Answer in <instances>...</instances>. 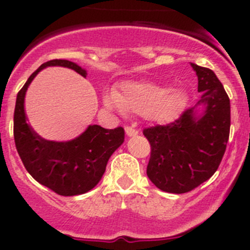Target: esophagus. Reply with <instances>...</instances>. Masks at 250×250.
<instances>
[{"mask_svg": "<svg viewBox=\"0 0 250 250\" xmlns=\"http://www.w3.org/2000/svg\"><path fill=\"white\" fill-rule=\"evenodd\" d=\"M125 134H127V137H137L138 134H139V132H138L137 129H134V128L133 127H125Z\"/></svg>", "mask_w": 250, "mask_h": 250, "instance_id": "1", "label": "esophagus"}]
</instances>
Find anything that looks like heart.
<instances>
[{"label": "heart", "mask_w": 250, "mask_h": 250, "mask_svg": "<svg viewBox=\"0 0 250 250\" xmlns=\"http://www.w3.org/2000/svg\"><path fill=\"white\" fill-rule=\"evenodd\" d=\"M107 107L120 112L143 115L151 122L166 125L175 121L188 105L186 93L167 89L152 82H125L117 90L104 97Z\"/></svg>", "instance_id": "1"}]
</instances>
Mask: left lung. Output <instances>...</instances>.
I'll use <instances>...</instances> for the list:
<instances>
[{"label":"left lung","instance_id":"obj_1","mask_svg":"<svg viewBox=\"0 0 250 250\" xmlns=\"http://www.w3.org/2000/svg\"><path fill=\"white\" fill-rule=\"evenodd\" d=\"M201 99L179 120L144 129L151 145L148 179L160 190L185 193L218 169L230 134V99L216 75L190 62Z\"/></svg>","mask_w":250,"mask_h":250}]
</instances>
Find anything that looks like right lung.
Instances as JSON below:
<instances>
[{
  "label": "right lung",
  "mask_w": 250,
  "mask_h": 250,
  "mask_svg": "<svg viewBox=\"0 0 250 250\" xmlns=\"http://www.w3.org/2000/svg\"><path fill=\"white\" fill-rule=\"evenodd\" d=\"M49 66L71 69L87 77V70L69 60L55 59L42 64L26 81L17 95L14 110V141L18 153L30 175L41 185L62 196H77L98 185L107 161L125 141L122 127L105 129L89 125L71 140H47L27 122L25 95L40 71Z\"/></svg>",
  "instance_id": "right-lung-1"
}]
</instances>
